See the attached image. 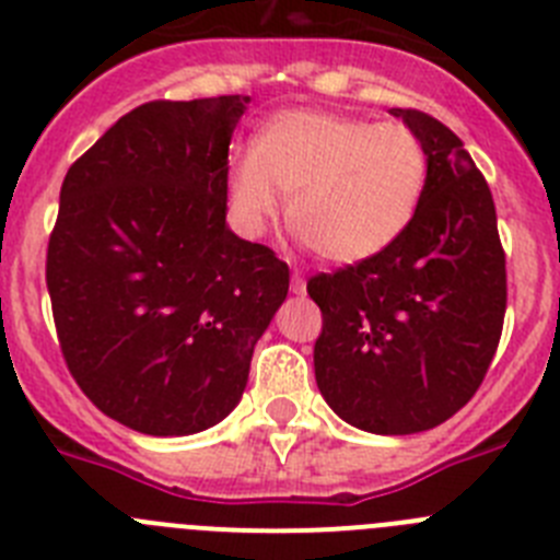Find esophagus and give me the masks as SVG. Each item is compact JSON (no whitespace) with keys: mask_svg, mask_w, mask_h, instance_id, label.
I'll return each mask as SVG.
<instances>
[{"mask_svg":"<svg viewBox=\"0 0 560 560\" xmlns=\"http://www.w3.org/2000/svg\"><path fill=\"white\" fill-rule=\"evenodd\" d=\"M291 291H294V294H305V277L300 275V271L291 275Z\"/></svg>","mask_w":560,"mask_h":560,"instance_id":"obj_1","label":"esophagus"}]
</instances>
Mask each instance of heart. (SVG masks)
<instances>
[{
	"mask_svg": "<svg viewBox=\"0 0 560 560\" xmlns=\"http://www.w3.org/2000/svg\"><path fill=\"white\" fill-rule=\"evenodd\" d=\"M429 185V153L407 122L334 112L275 114L255 151L230 165V199L249 232L283 210L305 244L334 264L381 255L409 230Z\"/></svg>",
	"mask_w": 560,
	"mask_h": 560,
	"instance_id": "1",
	"label": "heart"
}]
</instances>
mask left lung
I'll return each mask as SVG.
<instances>
[{
    "label": "left lung",
    "mask_w": 560,
    "mask_h": 560,
    "mask_svg": "<svg viewBox=\"0 0 560 560\" xmlns=\"http://www.w3.org/2000/svg\"><path fill=\"white\" fill-rule=\"evenodd\" d=\"M423 140L429 185L409 230L381 255L314 275L323 311L316 387L350 427L415 434L474 398L508 308L491 187L463 140L432 114L393 108Z\"/></svg>",
    "instance_id": "8db88e82"
}]
</instances>
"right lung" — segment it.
Segmentation results:
<instances>
[{"label": "right lung", "mask_w": 560, "mask_h": 560, "mask_svg": "<svg viewBox=\"0 0 560 560\" xmlns=\"http://www.w3.org/2000/svg\"><path fill=\"white\" fill-rule=\"evenodd\" d=\"M249 97L151 101L72 162L47 244L69 373L112 420L153 438L235 409L289 266L226 230L230 142Z\"/></svg>", "instance_id": "right-lung-1"}]
</instances>
